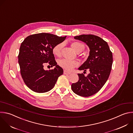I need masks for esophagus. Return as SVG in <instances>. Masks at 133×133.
<instances>
[{"label":"esophagus","mask_w":133,"mask_h":133,"mask_svg":"<svg viewBox=\"0 0 133 133\" xmlns=\"http://www.w3.org/2000/svg\"><path fill=\"white\" fill-rule=\"evenodd\" d=\"M64 74L65 75H69V74H71V72H68V71H66V70H64Z\"/></svg>","instance_id":"34e87169"}]
</instances>
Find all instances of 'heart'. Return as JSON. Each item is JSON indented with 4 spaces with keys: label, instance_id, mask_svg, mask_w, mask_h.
Instances as JSON below:
<instances>
[{
    "label": "heart",
    "instance_id": "heart-1",
    "mask_svg": "<svg viewBox=\"0 0 133 133\" xmlns=\"http://www.w3.org/2000/svg\"><path fill=\"white\" fill-rule=\"evenodd\" d=\"M63 46L62 43L56 45L52 49L53 54L57 56H59L61 54V51ZM71 48L75 51L77 53H81L84 48L83 44L79 42H74L71 44ZM59 65L64 69L70 71L74 68L79 65V63L76 61H69L65 59H61L58 62Z\"/></svg>",
    "mask_w": 133,
    "mask_h": 133
}]
</instances>
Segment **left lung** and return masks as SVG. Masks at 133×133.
Segmentation results:
<instances>
[{"instance_id":"1","label":"left lung","mask_w":133,"mask_h":133,"mask_svg":"<svg viewBox=\"0 0 133 133\" xmlns=\"http://www.w3.org/2000/svg\"><path fill=\"white\" fill-rule=\"evenodd\" d=\"M74 38L84 42L89 48V56L78 69L84 72L88 69L90 73L86 77L78 74L79 80L71 87L76 95L90 97L98 92L108 79L113 63L112 53L107 42L98 36L83 34Z\"/></svg>"}]
</instances>
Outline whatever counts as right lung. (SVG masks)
<instances>
[{
	"label": "right lung",
	"mask_w": 133,
	"mask_h": 133,
	"mask_svg": "<svg viewBox=\"0 0 133 133\" xmlns=\"http://www.w3.org/2000/svg\"><path fill=\"white\" fill-rule=\"evenodd\" d=\"M66 37L41 33L29 35L22 42L18 55L20 72L24 83L32 91H49L63 75V69L57 65L52 49ZM47 62L55 68L45 71L43 67Z\"/></svg>",
	"instance_id": "add662e5"
}]
</instances>
